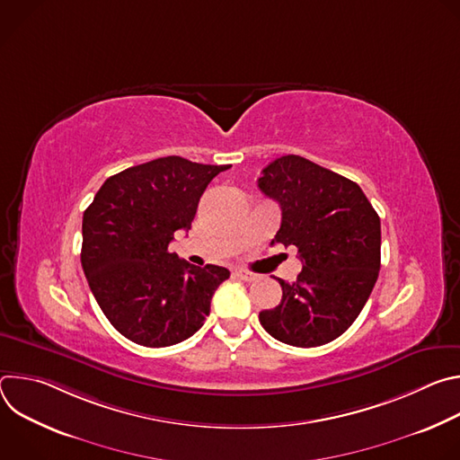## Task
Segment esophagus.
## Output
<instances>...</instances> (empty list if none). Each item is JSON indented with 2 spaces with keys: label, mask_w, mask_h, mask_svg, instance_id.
Instances as JSON below:
<instances>
[{
  "label": "esophagus",
  "mask_w": 460,
  "mask_h": 460,
  "mask_svg": "<svg viewBox=\"0 0 460 460\" xmlns=\"http://www.w3.org/2000/svg\"><path fill=\"white\" fill-rule=\"evenodd\" d=\"M236 275V279H240V280H243V282H252L254 279H256V275L254 273H249V271H236L234 273Z\"/></svg>",
  "instance_id": "esophagus-1"
}]
</instances>
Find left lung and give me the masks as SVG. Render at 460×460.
<instances>
[{
    "instance_id": "left-lung-1",
    "label": "left lung",
    "mask_w": 460,
    "mask_h": 460,
    "mask_svg": "<svg viewBox=\"0 0 460 460\" xmlns=\"http://www.w3.org/2000/svg\"><path fill=\"white\" fill-rule=\"evenodd\" d=\"M258 187L282 209L271 243L295 245L296 282L282 286L277 307L260 311L264 330L296 348L339 339L366 305L380 270V218L362 189L302 156L271 162Z\"/></svg>"
}]
</instances>
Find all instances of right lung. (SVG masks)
Returning <instances> with one entry per match:
<instances>
[{"instance_id":"1","label":"right lung","mask_w":460,"mask_h":460,"mask_svg":"<svg viewBox=\"0 0 460 460\" xmlns=\"http://www.w3.org/2000/svg\"><path fill=\"white\" fill-rule=\"evenodd\" d=\"M226 169L158 158L107 178L85 209L82 268L103 314L125 339L165 348L204 325L229 271L190 266L169 252V243L176 231L190 229L200 196Z\"/></svg>"}]
</instances>
